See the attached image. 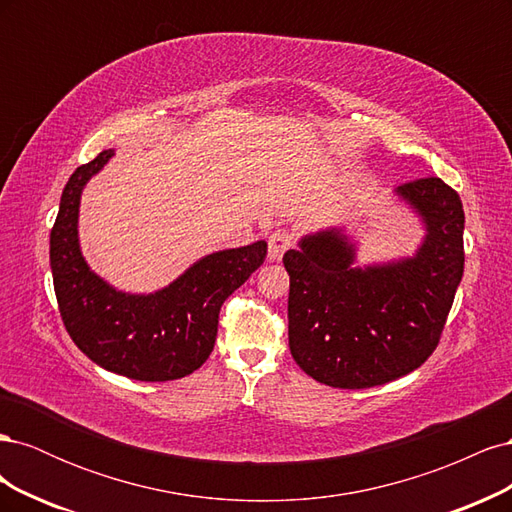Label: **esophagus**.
<instances>
[{"instance_id": "1", "label": "esophagus", "mask_w": 512, "mask_h": 512, "mask_svg": "<svg viewBox=\"0 0 512 512\" xmlns=\"http://www.w3.org/2000/svg\"><path fill=\"white\" fill-rule=\"evenodd\" d=\"M292 245V235L288 230L280 228V230H273L271 237H269V258L271 260H282L284 252Z\"/></svg>"}]
</instances>
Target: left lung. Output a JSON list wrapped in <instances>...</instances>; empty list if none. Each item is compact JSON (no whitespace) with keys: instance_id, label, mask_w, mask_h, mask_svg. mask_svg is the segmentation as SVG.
I'll return each instance as SVG.
<instances>
[{"instance_id":"1","label":"left lung","mask_w":512,"mask_h":512,"mask_svg":"<svg viewBox=\"0 0 512 512\" xmlns=\"http://www.w3.org/2000/svg\"><path fill=\"white\" fill-rule=\"evenodd\" d=\"M421 218L412 256L356 267L344 228L305 235L284 254L292 359L335 389H369L421 367L436 350L463 275V207L438 177L399 185Z\"/></svg>"}]
</instances>
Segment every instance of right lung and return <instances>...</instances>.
Here are the masks:
<instances>
[{
    "label": "right lung",
    "instance_id": "right-lung-1",
    "mask_svg": "<svg viewBox=\"0 0 512 512\" xmlns=\"http://www.w3.org/2000/svg\"><path fill=\"white\" fill-rule=\"evenodd\" d=\"M113 153L106 149L76 168L61 194L51 230L59 314L72 342L96 365L141 382L177 380L209 359L220 307L265 262L267 241L207 254L156 292L117 290L89 269L79 243L81 194Z\"/></svg>",
    "mask_w": 512,
    "mask_h": 512
}]
</instances>
